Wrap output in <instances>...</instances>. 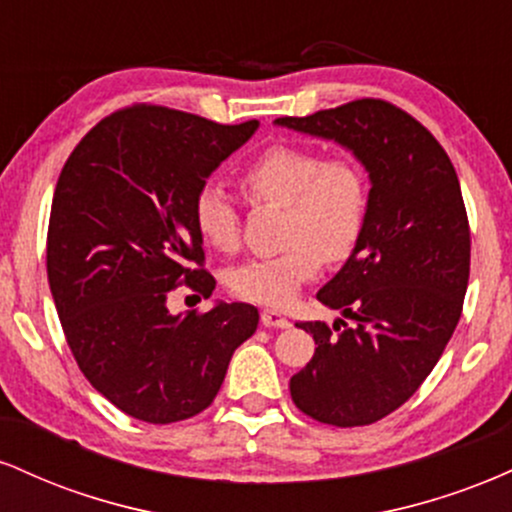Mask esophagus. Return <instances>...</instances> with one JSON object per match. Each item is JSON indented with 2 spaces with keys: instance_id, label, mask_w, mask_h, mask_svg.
Returning <instances> with one entry per match:
<instances>
[{
  "instance_id": "34e87169",
  "label": "esophagus",
  "mask_w": 512,
  "mask_h": 512,
  "mask_svg": "<svg viewBox=\"0 0 512 512\" xmlns=\"http://www.w3.org/2000/svg\"><path fill=\"white\" fill-rule=\"evenodd\" d=\"M262 325L264 327H279V330H284V327H289V320H286L279 310L264 308L262 310Z\"/></svg>"
}]
</instances>
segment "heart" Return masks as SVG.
<instances>
[{
    "label": "heart",
    "instance_id": "1",
    "mask_svg": "<svg viewBox=\"0 0 512 512\" xmlns=\"http://www.w3.org/2000/svg\"><path fill=\"white\" fill-rule=\"evenodd\" d=\"M240 187L252 204H279L286 211V248L228 272V289L243 301L281 308L320 272L322 260H349L366 231L368 178L354 156L325 158L313 146L274 144L243 168ZM192 216L209 248L223 255L240 250V211L223 187H199Z\"/></svg>",
    "mask_w": 512,
    "mask_h": 512
}]
</instances>
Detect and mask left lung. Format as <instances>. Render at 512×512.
Listing matches in <instances>:
<instances>
[{"mask_svg":"<svg viewBox=\"0 0 512 512\" xmlns=\"http://www.w3.org/2000/svg\"><path fill=\"white\" fill-rule=\"evenodd\" d=\"M276 122L351 149L373 182L361 243L317 291L354 325L301 322L317 346L289 387L320 424H375L419 390L460 322L472 243L460 180L438 139L380 98Z\"/></svg>","mask_w":512,"mask_h":512,"instance_id":"8db88e82","label":"left lung"}]
</instances>
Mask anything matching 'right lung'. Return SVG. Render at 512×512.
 Returning <instances> with one entry per match:
<instances>
[{
  "label": "right lung",
  "mask_w": 512,
  "mask_h": 512,
  "mask_svg": "<svg viewBox=\"0 0 512 512\" xmlns=\"http://www.w3.org/2000/svg\"><path fill=\"white\" fill-rule=\"evenodd\" d=\"M255 129L129 105L86 132L57 180L48 281L64 337L88 383L146 424L207 409L260 322L248 303L185 315L166 305L178 286L214 291L192 202Z\"/></svg>",
  "instance_id": "right-lung-1"
}]
</instances>
